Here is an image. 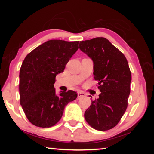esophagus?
Masks as SVG:
<instances>
[{"label": "esophagus", "mask_w": 154, "mask_h": 154, "mask_svg": "<svg viewBox=\"0 0 154 154\" xmlns=\"http://www.w3.org/2000/svg\"><path fill=\"white\" fill-rule=\"evenodd\" d=\"M85 96V94L83 93V92H79L77 93V96L79 98L80 97H83V96Z\"/></svg>", "instance_id": "1"}]
</instances>
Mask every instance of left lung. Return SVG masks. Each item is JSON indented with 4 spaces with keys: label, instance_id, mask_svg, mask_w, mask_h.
Here are the masks:
<instances>
[{
    "label": "left lung",
    "instance_id": "1",
    "mask_svg": "<svg viewBox=\"0 0 154 154\" xmlns=\"http://www.w3.org/2000/svg\"><path fill=\"white\" fill-rule=\"evenodd\" d=\"M79 49L92 60L94 77L101 92L85 111V119L96 130H110L120 121L128 106L132 79L128 63L124 54L104 37L80 41Z\"/></svg>",
    "mask_w": 154,
    "mask_h": 154
}]
</instances>
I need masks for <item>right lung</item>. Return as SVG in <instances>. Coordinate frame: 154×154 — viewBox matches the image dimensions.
<instances>
[{
  "label": "right lung",
  "instance_id": "right-lung-1",
  "mask_svg": "<svg viewBox=\"0 0 154 154\" xmlns=\"http://www.w3.org/2000/svg\"><path fill=\"white\" fill-rule=\"evenodd\" d=\"M79 41L49 40L26 56L20 71V105L30 123L49 128L58 123L65 106L77 98L72 90L56 94V75L64 71Z\"/></svg>",
  "mask_w": 154,
  "mask_h": 154
}]
</instances>
